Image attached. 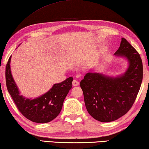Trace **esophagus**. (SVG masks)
Wrapping results in <instances>:
<instances>
[{"label":"esophagus","instance_id":"esophagus-1","mask_svg":"<svg viewBox=\"0 0 149 149\" xmlns=\"http://www.w3.org/2000/svg\"><path fill=\"white\" fill-rule=\"evenodd\" d=\"M79 83L76 80H74V81H73V82H72V85H73V86H78V85H79Z\"/></svg>","mask_w":149,"mask_h":149}]
</instances>
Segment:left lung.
Segmentation results:
<instances>
[{
	"label": "left lung",
	"instance_id": "1",
	"mask_svg": "<svg viewBox=\"0 0 149 149\" xmlns=\"http://www.w3.org/2000/svg\"><path fill=\"white\" fill-rule=\"evenodd\" d=\"M115 55L128 58L130 66L123 76L109 77L87 73L81 81L88 113L96 120L114 121L128 112L137 98L143 79V63L139 53L125 38Z\"/></svg>",
	"mask_w": 149,
	"mask_h": 149
}]
</instances>
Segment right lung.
Masks as SVG:
<instances>
[{
  "label": "right lung",
  "instance_id": "add662e5",
  "mask_svg": "<svg viewBox=\"0 0 149 149\" xmlns=\"http://www.w3.org/2000/svg\"><path fill=\"white\" fill-rule=\"evenodd\" d=\"M11 56L6 66V83L17 109L27 119L36 123H47L53 120L60 113L64 99L72 88L73 77H70L62 83L55 84L47 93L38 98L25 99L19 95L10 71Z\"/></svg>",
  "mask_w": 149,
  "mask_h": 149
}]
</instances>
